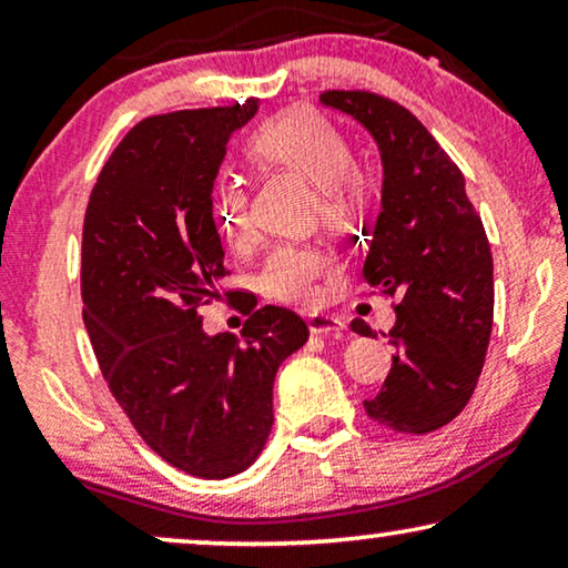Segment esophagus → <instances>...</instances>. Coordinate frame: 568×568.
<instances>
[{
  "instance_id": "esophagus-1",
  "label": "esophagus",
  "mask_w": 568,
  "mask_h": 568,
  "mask_svg": "<svg viewBox=\"0 0 568 568\" xmlns=\"http://www.w3.org/2000/svg\"><path fill=\"white\" fill-rule=\"evenodd\" d=\"M347 329L345 318L329 316V314H314L308 316V332L311 334H324V337H342Z\"/></svg>"
}]
</instances>
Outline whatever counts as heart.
Returning a JSON list of instances; mask_svg holds the SVG:
<instances>
[{"label":"heart","mask_w":568,"mask_h":568,"mask_svg":"<svg viewBox=\"0 0 568 568\" xmlns=\"http://www.w3.org/2000/svg\"><path fill=\"white\" fill-rule=\"evenodd\" d=\"M246 164L262 178L293 174L314 182L311 211L326 226L347 229L367 205V182L349 143L329 118L314 108H285L252 128L244 139ZM211 213L231 252H250L260 242L252 197L239 180H221ZM339 273L337 254L316 244H281L262 262L257 285L267 301L314 306L322 285Z\"/></svg>","instance_id":"obj_1"}]
</instances>
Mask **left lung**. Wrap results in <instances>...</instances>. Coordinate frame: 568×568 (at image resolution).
<instances>
[{
	"label": "left lung",
	"instance_id": "8db88e82",
	"mask_svg": "<svg viewBox=\"0 0 568 568\" xmlns=\"http://www.w3.org/2000/svg\"><path fill=\"white\" fill-rule=\"evenodd\" d=\"M322 102L361 121L383 159L363 281L398 295L388 332L396 355L365 414L402 435L435 433L466 409L491 337L494 265L481 215L458 166L404 105L367 90H329ZM349 326L373 337L363 318Z\"/></svg>",
	"mask_w": 568,
	"mask_h": 568
}]
</instances>
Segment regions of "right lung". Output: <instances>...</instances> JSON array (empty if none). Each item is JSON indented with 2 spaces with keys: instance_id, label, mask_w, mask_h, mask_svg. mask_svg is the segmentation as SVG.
Here are the masks:
<instances>
[{
  "instance_id": "add662e5",
  "label": "right lung",
  "mask_w": 568,
  "mask_h": 568,
  "mask_svg": "<svg viewBox=\"0 0 568 568\" xmlns=\"http://www.w3.org/2000/svg\"><path fill=\"white\" fill-rule=\"evenodd\" d=\"M260 100L151 115L102 166L82 229L84 326L110 394L151 450L197 478L250 468L273 429V383L308 326L265 306L234 334L203 332L221 291L213 180ZM257 303V301H254Z\"/></svg>"
}]
</instances>
